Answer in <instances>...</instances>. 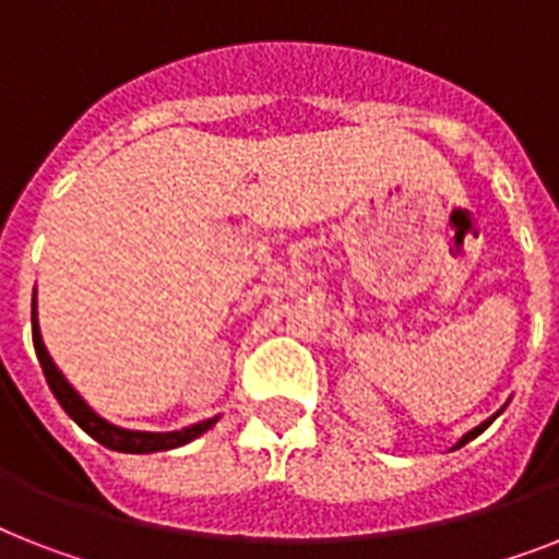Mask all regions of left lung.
<instances>
[{
	"label": "left lung",
	"mask_w": 559,
	"mask_h": 559,
	"mask_svg": "<svg viewBox=\"0 0 559 559\" xmlns=\"http://www.w3.org/2000/svg\"><path fill=\"white\" fill-rule=\"evenodd\" d=\"M493 419H497V416H491V419H485L483 425H479V428H474V430H471V433H465V437L460 439V444H456V448H462V444H465V442H471V439H474V437H479V433H483V430L488 428V425H491Z\"/></svg>",
	"instance_id": "obj_1"
}]
</instances>
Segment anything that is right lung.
Here are the masks:
<instances>
[{
    "mask_svg": "<svg viewBox=\"0 0 559 559\" xmlns=\"http://www.w3.org/2000/svg\"><path fill=\"white\" fill-rule=\"evenodd\" d=\"M31 321H34V350L39 365H43L45 382L51 388V393L57 396V402L62 405V411L71 416V419L80 425V428L88 433L91 439H97L99 444H106L111 451L122 453H154V451H171V448H180V444L192 442L201 433H206L217 419L198 421L192 428L171 430V433H146V430H122L117 425H108L106 419H99L97 413L85 405L83 399L76 396V390L62 379V373L57 370V365L51 361L48 350H45L43 335H39V324H36V295H34V312H31Z\"/></svg>",
    "mask_w": 559,
    "mask_h": 559,
    "instance_id": "obj_1",
    "label": "right lung"
}]
</instances>
